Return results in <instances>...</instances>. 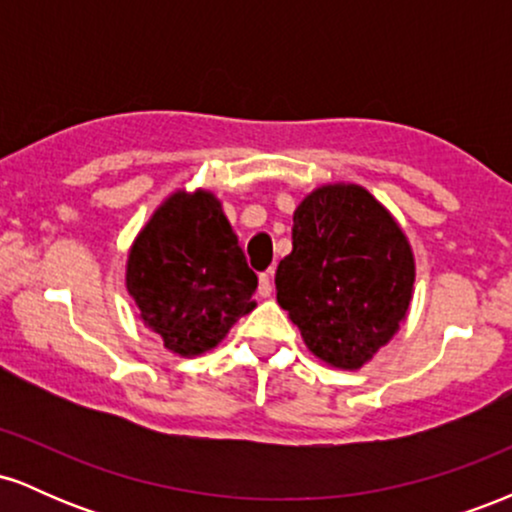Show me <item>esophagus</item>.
Wrapping results in <instances>:
<instances>
[{
  "instance_id": "esophagus-1",
  "label": "esophagus",
  "mask_w": 512,
  "mask_h": 512,
  "mask_svg": "<svg viewBox=\"0 0 512 512\" xmlns=\"http://www.w3.org/2000/svg\"><path fill=\"white\" fill-rule=\"evenodd\" d=\"M272 274H274V272L260 274V284H257V291H260L262 298L272 296V291H274V286H272Z\"/></svg>"
}]
</instances>
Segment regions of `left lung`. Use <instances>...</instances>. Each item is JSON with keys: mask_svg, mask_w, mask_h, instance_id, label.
<instances>
[{"mask_svg": "<svg viewBox=\"0 0 512 512\" xmlns=\"http://www.w3.org/2000/svg\"><path fill=\"white\" fill-rule=\"evenodd\" d=\"M291 240L276 303L322 363L363 368L407 320L416 279L407 233L366 187L330 182L293 211Z\"/></svg>", "mask_w": 512, "mask_h": 512, "instance_id": "1", "label": "left lung"}]
</instances>
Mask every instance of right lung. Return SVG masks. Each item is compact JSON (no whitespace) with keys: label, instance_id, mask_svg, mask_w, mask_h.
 <instances>
[{"label":"right lung","instance_id":"obj_1","mask_svg":"<svg viewBox=\"0 0 512 512\" xmlns=\"http://www.w3.org/2000/svg\"><path fill=\"white\" fill-rule=\"evenodd\" d=\"M127 293L170 354L216 349L255 310L257 276L214 192L175 190L149 216L127 252Z\"/></svg>","mask_w":512,"mask_h":512}]
</instances>
